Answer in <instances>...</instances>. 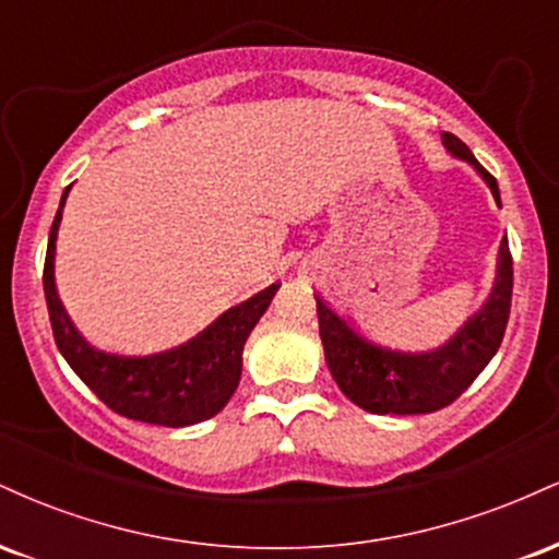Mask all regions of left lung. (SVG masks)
<instances>
[{"instance_id": "1", "label": "left lung", "mask_w": 559, "mask_h": 559, "mask_svg": "<svg viewBox=\"0 0 559 559\" xmlns=\"http://www.w3.org/2000/svg\"><path fill=\"white\" fill-rule=\"evenodd\" d=\"M452 157L473 165L502 207L497 178L473 157L454 133H441ZM318 301V325L325 365L346 400L376 415H426L447 407L476 381L502 344L512 301V258L507 236L499 243L497 278L480 310L460 325L449 342L428 352H402L373 344L349 320Z\"/></svg>"}]
</instances>
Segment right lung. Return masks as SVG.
Segmentation results:
<instances>
[{"label": "right lung", "mask_w": 559, "mask_h": 559, "mask_svg": "<svg viewBox=\"0 0 559 559\" xmlns=\"http://www.w3.org/2000/svg\"><path fill=\"white\" fill-rule=\"evenodd\" d=\"M62 191L52 230H49L47 262H44V294L57 349L62 352L75 376L118 415L155 426L183 428L210 420L226 407L241 378V352L258 320L265 316L281 284H273L241 305L217 316L213 323L189 342L155 355H115L96 349L81 336L55 286V249L62 207Z\"/></svg>", "instance_id": "1"}]
</instances>
